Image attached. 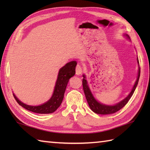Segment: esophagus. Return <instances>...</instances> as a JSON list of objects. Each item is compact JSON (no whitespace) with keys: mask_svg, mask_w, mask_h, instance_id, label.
Returning a JSON list of instances; mask_svg holds the SVG:
<instances>
[{"mask_svg":"<svg viewBox=\"0 0 150 150\" xmlns=\"http://www.w3.org/2000/svg\"><path fill=\"white\" fill-rule=\"evenodd\" d=\"M76 74L77 75H81L82 73V68L80 64H78L77 66H76Z\"/></svg>","mask_w":150,"mask_h":150,"instance_id":"1","label":"esophagus"}]
</instances>
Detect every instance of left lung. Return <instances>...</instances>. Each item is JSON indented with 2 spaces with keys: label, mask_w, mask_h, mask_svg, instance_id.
<instances>
[{
  "label": "left lung",
  "mask_w": 150,
  "mask_h": 150,
  "mask_svg": "<svg viewBox=\"0 0 150 150\" xmlns=\"http://www.w3.org/2000/svg\"><path fill=\"white\" fill-rule=\"evenodd\" d=\"M126 35L128 38V39H129V37L128 35ZM137 62L139 64L138 59H137ZM140 73H141V69H140V67H139L138 77H137V81L135 82L134 86H133L132 91L130 92L129 94L128 95V97H126L124 100H121L120 103L114 105V106H108V105L101 104L100 103H98V102L93 97V95L91 93V92L90 90V88L88 86L87 81L86 80L85 75H83V79H82V86H83V90H84V92L86 96V98L87 102L89 104V106H90V108H91V110L95 113H96L97 114H101V115L112 114L120 110L121 108H122L127 103H128L130 98L132 97L133 93H134L137 86L138 84V82L140 77Z\"/></svg>",
  "instance_id": "left-lung-1"
}]
</instances>
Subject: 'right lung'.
<instances>
[{
  "instance_id": "right-lung-1",
  "label": "right lung",
  "mask_w": 150,
  "mask_h": 150,
  "mask_svg": "<svg viewBox=\"0 0 150 150\" xmlns=\"http://www.w3.org/2000/svg\"><path fill=\"white\" fill-rule=\"evenodd\" d=\"M76 65H77V62L71 61L67 63L64 66H63L59 70L53 95L46 103L41 104L40 106H29V105L22 103L16 97L14 94H13L16 101L20 106H22L25 109L34 113L47 114L54 112L62 103L64 95L67 84L68 83L69 79L75 74Z\"/></svg>"
}]
</instances>
